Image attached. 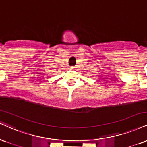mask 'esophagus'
Wrapping results in <instances>:
<instances>
[{
	"label": "esophagus",
	"mask_w": 147,
	"mask_h": 147,
	"mask_svg": "<svg viewBox=\"0 0 147 147\" xmlns=\"http://www.w3.org/2000/svg\"><path fill=\"white\" fill-rule=\"evenodd\" d=\"M74 68H75V67H71V68H72V69H73Z\"/></svg>",
	"instance_id": "34e87169"
}]
</instances>
